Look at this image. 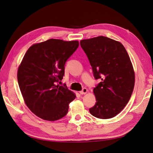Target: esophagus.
<instances>
[{"mask_svg": "<svg viewBox=\"0 0 153 153\" xmlns=\"http://www.w3.org/2000/svg\"><path fill=\"white\" fill-rule=\"evenodd\" d=\"M87 89H86V88H83L82 90L81 91H80L79 92L80 94H85L87 93Z\"/></svg>", "mask_w": 153, "mask_h": 153, "instance_id": "1", "label": "esophagus"}]
</instances>
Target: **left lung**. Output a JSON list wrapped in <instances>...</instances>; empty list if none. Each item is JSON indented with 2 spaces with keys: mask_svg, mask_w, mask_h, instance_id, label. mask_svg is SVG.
<instances>
[{
  "mask_svg": "<svg viewBox=\"0 0 153 153\" xmlns=\"http://www.w3.org/2000/svg\"><path fill=\"white\" fill-rule=\"evenodd\" d=\"M80 46L92 66L96 80L95 105L89 108L93 116L102 119L115 117L126 106L135 85L130 58L119 41L105 36L83 39Z\"/></svg>",
  "mask_w": 153,
  "mask_h": 153,
  "instance_id": "left-lung-1",
  "label": "left lung"
}]
</instances>
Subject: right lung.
<instances>
[{
	"instance_id": "add662e5",
	"label": "right lung",
	"mask_w": 153,
	"mask_h": 153,
	"mask_svg": "<svg viewBox=\"0 0 153 153\" xmlns=\"http://www.w3.org/2000/svg\"><path fill=\"white\" fill-rule=\"evenodd\" d=\"M78 46V41L50 39L27 51L18 67V82L26 105L38 117L54 121L67 114L76 96L66 85L57 84L63 78L66 62Z\"/></svg>"
}]
</instances>
